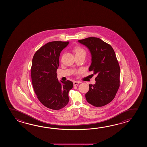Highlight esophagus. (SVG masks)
<instances>
[{
    "label": "esophagus",
    "mask_w": 147,
    "mask_h": 147,
    "mask_svg": "<svg viewBox=\"0 0 147 147\" xmlns=\"http://www.w3.org/2000/svg\"><path fill=\"white\" fill-rule=\"evenodd\" d=\"M79 84H80V82H79V81H74V86H77V85H78Z\"/></svg>",
    "instance_id": "34e87169"
}]
</instances>
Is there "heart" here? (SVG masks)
<instances>
[{"label":"heart","instance_id":"obj_1","mask_svg":"<svg viewBox=\"0 0 147 147\" xmlns=\"http://www.w3.org/2000/svg\"><path fill=\"white\" fill-rule=\"evenodd\" d=\"M74 51H75L76 55L84 54V55H86V51H85V50L84 49L80 48V47H76L75 48Z\"/></svg>","mask_w":147,"mask_h":147}]
</instances>
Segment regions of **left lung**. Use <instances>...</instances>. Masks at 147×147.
I'll return each instance as SVG.
<instances>
[{
	"instance_id": "left-lung-1",
	"label": "left lung",
	"mask_w": 147,
	"mask_h": 147,
	"mask_svg": "<svg viewBox=\"0 0 147 147\" xmlns=\"http://www.w3.org/2000/svg\"><path fill=\"white\" fill-rule=\"evenodd\" d=\"M89 50L96 84H89L85 94L88 102L96 107L105 106L114 99L120 86V68L113 47L100 38L89 37L78 40Z\"/></svg>"
}]
</instances>
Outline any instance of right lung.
<instances>
[{
    "label": "right lung",
    "mask_w": 147,
    "mask_h": 147,
    "mask_svg": "<svg viewBox=\"0 0 147 147\" xmlns=\"http://www.w3.org/2000/svg\"><path fill=\"white\" fill-rule=\"evenodd\" d=\"M69 43L48 42L36 52L32 60L31 80L34 92L41 103L51 109L66 106L69 102V90L73 87L72 81H59L57 78L60 54Z\"/></svg>",
    "instance_id": "add662e5"
}]
</instances>
